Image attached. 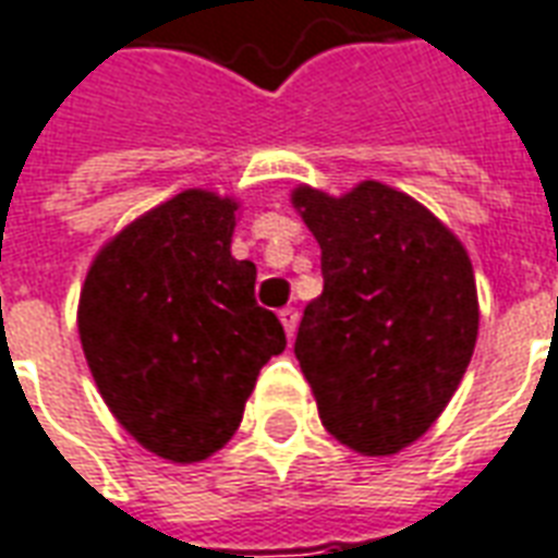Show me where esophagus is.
I'll return each instance as SVG.
<instances>
[{
    "label": "esophagus",
    "mask_w": 558,
    "mask_h": 558,
    "mask_svg": "<svg viewBox=\"0 0 558 558\" xmlns=\"http://www.w3.org/2000/svg\"><path fill=\"white\" fill-rule=\"evenodd\" d=\"M278 316H280V323H283L287 338H292V335H295V328H299V311H295V307H283Z\"/></svg>",
    "instance_id": "esophagus-1"
}]
</instances>
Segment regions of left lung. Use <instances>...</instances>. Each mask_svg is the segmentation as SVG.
I'll list each match as a JSON object with an SVG mask.
<instances>
[{"label":"left lung","mask_w":558,"mask_h":558,"mask_svg":"<svg viewBox=\"0 0 558 558\" xmlns=\"http://www.w3.org/2000/svg\"><path fill=\"white\" fill-rule=\"evenodd\" d=\"M323 251V295L304 307L295 359L326 430L398 454L439 418L478 338L463 244L412 196L362 182L347 196L299 187Z\"/></svg>","instance_id":"8db88e82"}]
</instances>
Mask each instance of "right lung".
Instances as JSON below:
<instances>
[{"mask_svg":"<svg viewBox=\"0 0 558 558\" xmlns=\"http://www.w3.org/2000/svg\"><path fill=\"white\" fill-rule=\"evenodd\" d=\"M235 203L184 191L95 256L80 340L104 403L172 463L215 454L239 430L263 364L287 347L256 304V266L230 254Z\"/></svg>","mask_w":558,"mask_h":558,"instance_id":"obj_1","label":"right lung"}]
</instances>
